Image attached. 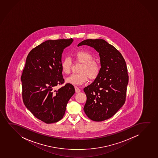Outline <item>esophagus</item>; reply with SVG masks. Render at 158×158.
Returning <instances> with one entry per match:
<instances>
[{
  "label": "esophagus",
  "instance_id": "obj_1",
  "mask_svg": "<svg viewBox=\"0 0 158 158\" xmlns=\"http://www.w3.org/2000/svg\"><path fill=\"white\" fill-rule=\"evenodd\" d=\"M74 89H75V91H76V93H79V92H80V89L78 88V87H74Z\"/></svg>",
  "mask_w": 158,
  "mask_h": 158
}]
</instances>
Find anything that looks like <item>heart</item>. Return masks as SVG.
Masks as SVG:
<instances>
[{
  "label": "heart",
  "instance_id": "1",
  "mask_svg": "<svg viewBox=\"0 0 158 158\" xmlns=\"http://www.w3.org/2000/svg\"><path fill=\"white\" fill-rule=\"evenodd\" d=\"M74 59L77 63H81L78 69L79 73L73 74L66 79L67 83L71 84L80 85L89 79L94 80L99 75L101 66L97 61L93 59V56L90 52L86 51H77L74 53ZM72 61L69 56L64 58L61 62V71L65 74H69L72 69Z\"/></svg>",
  "mask_w": 158,
  "mask_h": 158
}]
</instances>
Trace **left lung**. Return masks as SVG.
Masks as SVG:
<instances>
[{"label": "left lung", "instance_id": "1", "mask_svg": "<svg viewBox=\"0 0 158 158\" xmlns=\"http://www.w3.org/2000/svg\"><path fill=\"white\" fill-rule=\"evenodd\" d=\"M88 45L99 53L101 70L91 84L85 87V114L92 120L113 117L125 104L128 82L127 68L122 54L103 39H86L78 46Z\"/></svg>", "mask_w": 158, "mask_h": 158}]
</instances>
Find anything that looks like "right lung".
I'll return each instance as SVG.
<instances>
[{
	"instance_id": "1",
	"label": "right lung",
	"mask_w": 158,
	"mask_h": 158,
	"mask_svg": "<svg viewBox=\"0 0 158 158\" xmlns=\"http://www.w3.org/2000/svg\"><path fill=\"white\" fill-rule=\"evenodd\" d=\"M73 39L48 40L33 48L26 58L21 80L25 106L37 119L46 123L59 121L65 114L74 87L64 83L61 69V55Z\"/></svg>"
}]
</instances>
